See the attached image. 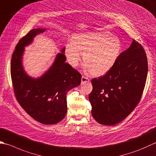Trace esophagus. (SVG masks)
<instances>
[{
    "label": "esophagus",
    "instance_id": "34e87169",
    "mask_svg": "<svg viewBox=\"0 0 156 156\" xmlns=\"http://www.w3.org/2000/svg\"><path fill=\"white\" fill-rule=\"evenodd\" d=\"M89 80H90V79L88 78V77H86V76H82V78H81L82 83H84V82H89Z\"/></svg>",
    "mask_w": 156,
    "mask_h": 156
}]
</instances>
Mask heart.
Instances as JSON below:
<instances>
[{
    "instance_id": "1",
    "label": "heart",
    "mask_w": 156,
    "mask_h": 156,
    "mask_svg": "<svg viewBox=\"0 0 156 156\" xmlns=\"http://www.w3.org/2000/svg\"><path fill=\"white\" fill-rule=\"evenodd\" d=\"M120 41L108 32L80 33L66 46L65 54L73 68L78 66L83 54L84 68L91 74L100 76L114 67L121 53Z\"/></svg>"
}]
</instances>
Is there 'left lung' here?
I'll return each instance as SVG.
<instances>
[{"mask_svg":"<svg viewBox=\"0 0 156 156\" xmlns=\"http://www.w3.org/2000/svg\"><path fill=\"white\" fill-rule=\"evenodd\" d=\"M148 71L145 52L133 40L107 74L91 81L89 95L92 114L97 122L114 126L124 120L138 104Z\"/></svg>","mask_w":156,"mask_h":156,"instance_id":"8db88e82","label":"left lung"}]
</instances>
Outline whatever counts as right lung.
<instances>
[{
  "label": "right lung",
  "mask_w": 156,
  "mask_h": 156,
  "mask_svg": "<svg viewBox=\"0 0 156 156\" xmlns=\"http://www.w3.org/2000/svg\"><path fill=\"white\" fill-rule=\"evenodd\" d=\"M46 30L33 29L19 41L12 55L11 74L15 97L24 110L40 123L55 124L66 116V94L80 84L82 76L66 63L65 47L40 77L33 78L27 74L22 62L25 47Z\"/></svg>",
  "instance_id": "add662e5"
}]
</instances>
